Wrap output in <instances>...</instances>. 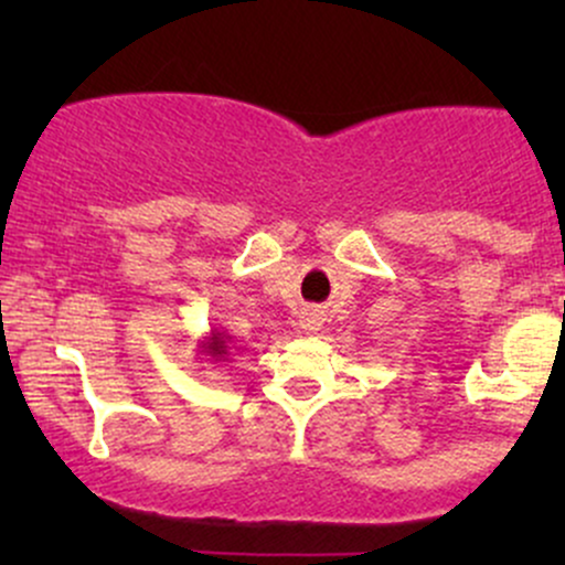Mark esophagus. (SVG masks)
<instances>
[{"instance_id":"1","label":"esophagus","mask_w":565,"mask_h":565,"mask_svg":"<svg viewBox=\"0 0 565 565\" xmlns=\"http://www.w3.org/2000/svg\"><path fill=\"white\" fill-rule=\"evenodd\" d=\"M300 327L305 329V332H319L321 327V319L316 310H305V313L300 316Z\"/></svg>"}]
</instances>
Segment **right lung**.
Here are the masks:
<instances>
[{
    "label": "right lung",
    "mask_w": 565,
    "mask_h": 565,
    "mask_svg": "<svg viewBox=\"0 0 565 565\" xmlns=\"http://www.w3.org/2000/svg\"><path fill=\"white\" fill-rule=\"evenodd\" d=\"M231 350H236V340H233L228 332H220V329H212V332L199 342V353L206 355L210 361H215V364L228 361Z\"/></svg>",
    "instance_id": "right-lung-1"
}]
</instances>
